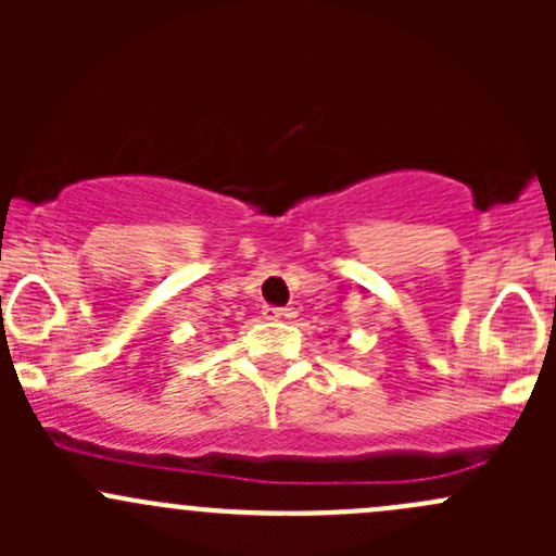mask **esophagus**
Returning a JSON list of instances; mask_svg holds the SVG:
<instances>
[{"label":"esophagus","mask_w":556,"mask_h":556,"mask_svg":"<svg viewBox=\"0 0 556 556\" xmlns=\"http://www.w3.org/2000/svg\"><path fill=\"white\" fill-rule=\"evenodd\" d=\"M263 317L282 319V317H288V309H279V306H266V309H263Z\"/></svg>","instance_id":"1"}]
</instances>
